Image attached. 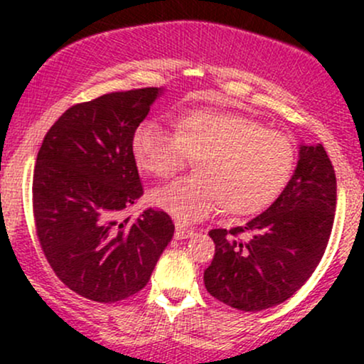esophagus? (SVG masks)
Returning a JSON list of instances; mask_svg holds the SVG:
<instances>
[{
  "instance_id": "esophagus-1",
  "label": "esophagus",
  "mask_w": 364,
  "mask_h": 364,
  "mask_svg": "<svg viewBox=\"0 0 364 364\" xmlns=\"http://www.w3.org/2000/svg\"><path fill=\"white\" fill-rule=\"evenodd\" d=\"M195 232L191 229H188L186 225H183L181 223H176V232H174V237L176 240H186V237H191Z\"/></svg>"
}]
</instances>
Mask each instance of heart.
<instances>
[{
  "label": "heart",
  "mask_w": 364,
  "mask_h": 364,
  "mask_svg": "<svg viewBox=\"0 0 364 364\" xmlns=\"http://www.w3.org/2000/svg\"><path fill=\"white\" fill-rule=\"evenodd\" d=\"M136 166L154 178H168L195 161V176L150 191L152 205L179 220H198L223 207L248 217L270 207L294 171V145L286 133L263 128L232 111L195 109L173 119V133L144 121L132 135Z\"/></svg>",
  "instance_id": "obj_1"
}]
</instances>
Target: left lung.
Wrapping results in <instances>:
<instances>
[{
  "label": "left lung",
  "instance_id": "8db88e82",
  "mask_svg": "<svg viewBox=\"0 0 364 364\" xmlns=\"http://www.w3.org/2000/svg\"><path fill=\"white\" fill-rule=\"evenodd\" d=\"M336 203V171L323 145H301L294 174L272 205L246 225L208 232L215 253L203 272L207 291L243 311L289 299L323 257ZM243 232L252 237L240 240Z\"/></svg>",
  "mask_w": 364,
  "mask_h": 364
}]
</instances>
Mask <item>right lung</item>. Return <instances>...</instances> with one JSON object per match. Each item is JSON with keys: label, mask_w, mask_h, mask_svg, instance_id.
<instances>
[{"label": "right lung", "mask_w": 364, "mask_h": 364, "mask_svg": "<svg viewBox=\"0 0 364 364\" xmlns=\"http://www.w3.org/2000/svg\"><path fill=\"white\" fill-rule=\"evenodd\" d=\"M161 92L145 87L75 104L37 154L32 205L41 248L58 279L92 301H121L144 289L173 240L164 210L124 217L144 195L132 135Z\"/></svg>", "instance_id": "obj_1"}]
</instances>
